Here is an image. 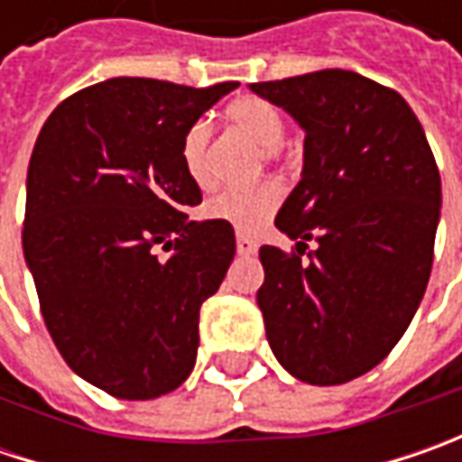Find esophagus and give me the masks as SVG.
Masks as SVG:
<instances>
[{"mask_svg": "<svg viewBox=\"0 0 462 462\" xmlns=\"http://www.w3.org/2000/svg\"><path fill=\"white\" fill-rule=\"evenodd\" d=\"M236 252L244 254V257L257 254V241L252 239V236H246V234H236Z\"/></svg>", "mask_w": 462, "mask_h": 462, "instance_id": "1", "label": "esophagus"}]
</instances>
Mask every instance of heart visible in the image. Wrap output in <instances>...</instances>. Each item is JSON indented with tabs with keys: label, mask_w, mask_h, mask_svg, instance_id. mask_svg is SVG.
I'll list each match as a JSON object with an SVG mask.
<instances>
[{
	"label": "heart",
	"mask_w": 462,
	"mask_h": 462,
	"mask_svg": "<svg viewBox=\"0 0 462 462\" xmlns=\"http://www.w3.org/2000/svg\"><path fill=\"white\" fill-rule=\"evenodd\" d=\"M226 120L231 128L249 135L267 162L277 159L280 143L285 138V116L270 99L257 95H244L231 99L226 105ZM208 152H210V125L205 120H195L185 131L182 138V164L189 180L198 187L210 185V167H208ZM282 192L275 182H257L249 187H231L216 192L205 203V216L213 221L228 223L241 234H254L264 223L275 216L280 208Z\"/></svg>",
	"instance_id": "obj_1"
}]
</instances>
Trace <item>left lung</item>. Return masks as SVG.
<instances>
[{"mask_svg": "<svg viewBox=\"0 0 462 462\" xmlns=\"http://www.w3.org/2000/svg\"><path fill=\"white\" fill-rule=\"evenodd\" d=\"M306 131L303 177L262 246L257 303L280 365L339 385L385 360L427 291L442 185L424 128L396 89L345 69L252 84ZM319 244L306 253V240Z\"/></svg>", "mask_w": 462, "mask_h": 462, "instance_id": "left-lung-1", "label": "left lung"}]
</instances>
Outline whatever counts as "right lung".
I'll return each mask as SVG.
<instances>
[{
	"label": "right lung",
	"mask_w": 462,
	"mask_h": 462,
	"mask_svg": "<svg viewBox=\"0 0 462 462\" xmlns=\"http://www.w3.org/2000/svg\"><path fill=\"white\" fill-rule=\"evenodd\" d=\"M117 77L51 113L27 167L23 249L69 367L125 401L164 396L198 357V319L236 254L234 226L189 221L203 200L185 131L223 95Z\"/></svg>",
	"instance_id": "right-lung-1"
}]
</instances>
